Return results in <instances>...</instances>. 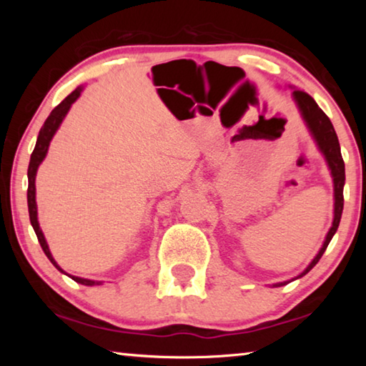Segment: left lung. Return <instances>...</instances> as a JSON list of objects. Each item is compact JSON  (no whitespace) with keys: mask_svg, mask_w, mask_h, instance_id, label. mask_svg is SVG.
<instances>
[{"mask_svg":"<svg viewBox=\"0 0 366 366\" xmlns=\"http://www.w3.org/2000/svg\"><path fill=\"white\" fill-rule=\"evenodd\" d=\"M294 98H295L297 104H299L300 113L303 116V119H305V122H307L310 132H312L315 140H317L320 150L323 152L327 164H330L331 174L334 179V221H332V226L330 229V232H327V235H326V240H325L323 247H321V250L318 252V255L315 257L313 262L308 264V268L299 276V277H302V276H305L307 272L320 262V258L323 257L325 250L327 249V245H330V242H331L332 235L336 234L337 227H339L340 216H342V208H344L345 166H344L342 154H340V145H339L337 135H336V131H334L330 117L325 114V111L318 107L317 102H315L313 98L307 94V92L294 90ZM286 284L287 282H281V284H276V286H286Z\"/></svg>","mask_w":366,"mask_h":366,"instance_id":"obj_1","label":"left lung"}]
</instances>
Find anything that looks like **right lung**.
I'll return each instance as SVG.
<instances>
[{"instance_id": "right-lung-1", "label": "right lung", "mask_w": 366, "mask_h": 366, "mask_svg": "<svg viewBox=\"0 0 366 366\" xmlns=\"http://www.w3.org/2000/svg\"><path fill=\"white\" fill-rule=\"evenodd\" d=\"M80 92L82 89H76L72 92L71 95H67L63 102H61L56 108H54L49 116L46 117L45 124H43L40 132H39V139H36V144L32 154H30V163H29V169H27V177H29V189H27V205H29V216H30V222H32V227L36 234V239H39V242L41 245L43 252H45V255L48 257L49 262H51L56 268L64 272L63 269L59 268L58 263L54 262V258L51 257V253H49V249L46 245V240L43 237V232L39 226V219H36V203H35V176H36V169H39L40 163L43 161V158L46 157V152H48V147H49V142H51L54 132L58 131L59 124L63 122L64 116L67 114V111H69L71 104L77 100ZM74 281L79 282V284H84V286H100V281H90V280H84V277H77V276H71Z\"/></svg>"}]
</instances>
